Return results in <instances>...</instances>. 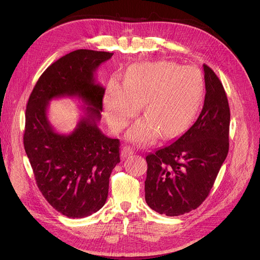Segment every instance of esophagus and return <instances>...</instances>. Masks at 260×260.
<instances>
[{"mask_svg":"<svg viewBox=\"0 0 260 260\" xmlns=\"http://www.w3.org/2000/svg\"><path fill=\"white\" fill-rule=\"evenodd\" d=\"M134 153H135V151H134L133 147L127 146V145L126 146H123L122 147V151H121V157L122 158H126V157L133 155Z\"/></svg>","mask_w":260,"mask_h":260,"instance_id":"obj_1","label":"esophagus"}]
</instances>
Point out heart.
Here are the masks:
<instances>
[{
	"label": "heart",
	"instance_id": "heart-1",
	"mask_svg": "<svg viewBox=\"0 0 260 260\" xmlns=\"http://www.w3.org/2000/svg\"><path fill=\"white\" fill-rule=\"evenodd\" d=\"M203 78L193 66L175 62L140 63L127 71L125 85L114 82L108 86L104 106L109 125L124 129L144 102L145 117L128 131L127 137L148 144L162 135L173 138L181 134L197 115L203 99Z\"/></svg>",
	"mask_w": 260,
	"mask_h": 260
}]
</instances>
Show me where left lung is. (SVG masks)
<instances>
[{
    "mask_svg": "<svg viewBox=\"0 0 260 260\" xmlns=\"http://www.w3.org/2000/svg\"><path fill=\"white\" fill-rule=\"evenodd\" d=\"M206 97L194 124L180 138L146 156L145 201L159 214L179 216L209 196L229 153L230 107L221 81L203 64Z\"/></svg>",
    "mask_w": 260,
    "mask_h": 260,
    "instance_id": "obj_1",
    "label": "left lung"
}]
</instances>
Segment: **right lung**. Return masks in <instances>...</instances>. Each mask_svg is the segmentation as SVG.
Instances as JSON below:
<instances>
[{"label": "right lung", "mask_w": 260, "mask_h": 260, "mask_svg": "<svg viewBox=\"0 0 260 260\" xmlns=\"http://www.w3.org/2000/svg\"><path fill=\"white\" fill-rule=\"evenodd\" d=\"M113 52L78 49L52 63L35 85L25 113L24 147L37 185L50 206L70 218L99 211L108 195L109 177L120 162V141L99 129L105 88L94 72ZM77 96L88 106L70 135L54 132L47 118L49 101Z\"/></svg>", "instance_id": "right-lung-1"}]
</instances>
